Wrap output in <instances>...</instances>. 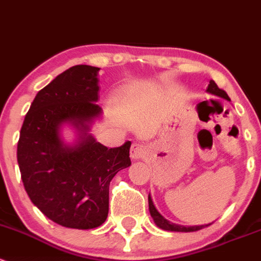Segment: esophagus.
Returning a JSON list of instances; mask_svg holds the SVG:
<instances>
[{
  "label": "esophagus",
  "instance_id": "1",
  "mask_svg": "<svg viewBox=\"0 0 261 261\" xmlns=\"http://www.w3.org/2000/svg\"><path fill=\"white\" fill-rule=\"evenodd\" d=\"M147 154V147L143 143L134 142L130 147V157L133 160H141Z\"/></svg>",
  "mask_w": 261,
  "mask_h": 261
}]
</instances>
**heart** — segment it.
I'll return each instance as SVG.
<instances>
[{"mask_svg":"<svg viewBox=\"0 0 261 261\" xmlns=\"http://www.w3.org/2000/svg\"><path fill=\"white\" fill-rule=\"evenodd\" d=\"M124 95H125V91L124 90L119 91V93L117 94V99H118V100H122V99L124 98Z\"/></svg>","mask_w":261,"mask_h":261,"instance_id":"1","label":"heart"}]
</instances>
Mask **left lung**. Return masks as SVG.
Wrapping results in <instances>:
<instances>
[{"instance_id": "left-lung-1", "label": "left lung", "mask_w": 261, "mask_h": 261, "mask_svg": "<svg viewBox=\"0 0 261 261\" xmlns=\"http://www.w3.org/2000/svg\"><path fill=\"white\" fill-rule=\"evenodd\" d=\"M207 91L211 94H215V95H217V96H221V98L226 99V100H230V98H229V95L226 94V91L220 89L214 80H210V84H208V87H207ZM148 205H149L150 216H152L153 220H154L155 225L163 230L177 231V232H191V231H198V230L203 229V227L208 226V225H211V224H208V225H201V226H190V227L179 226V225L172 224V222L167 221V220H166L165 217H163L162 215L157 211V208H155L154 205H153V201H152V198H150V196H148Z\"/></svg>"}]
</instances>
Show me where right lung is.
I'll list each match as a JSON object with an SVG mask.
<instances>
[{"mask_svg":"<svg viewBox=\"0 0 261 261\" xmlns=\"http://www.w3.org/2000/svg\"><path fill=\"white\" fill-rule=\"evenodd\" d=\"M99 68L75 65L35 96L17 143V162L26 192L51 221L89 230L104 224L109 211V184L130 166V142L108 149L88 134L101 114L98 101ZM70 122L80 142L66 146L60 127Z\"/></svg>","mask_w":261,"mask_h":261,"instance_id":"obj_1","label":"right lung"}]
</instances>
